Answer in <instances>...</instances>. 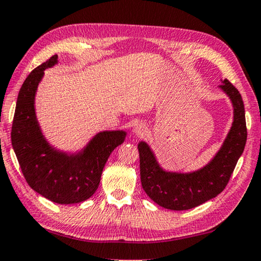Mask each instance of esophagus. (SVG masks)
Returning <instances> with one entry per match:
<instances>
[{"label": "esophagus", "instance_id": "esophagus-1", "mask_svg": "<svg viewBox=\"0 0 261 261\" xmlns=\"http://www.w3.org/2000/svg\"><path fill=\"white\" fill-rule=\"evenodd\" d=\"M134 132H135L136 136L143 137V136L146 135L147 127H146L144 124H138V125H136V127L134 129Z\"/></svg>", "mask_w": 261, "mask_h": 261}]
</instances>
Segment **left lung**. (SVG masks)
Wrapping results in <instances>:
<instances>
[{
    "label": "left lung",
    "instance_id": "1",
    "mask_svg": "<svg viewBox=\"0 0 261 261\" xmlns=\"http://www.w3.org/2000/svg\"><path fill=\"white\" fill-rule=\"evenodd\" d=\"M220 88L233 102L234 122L221 149L206 167L188 174L165 172L160 168L147 144L141 141L138 145L140 179L144 191L165 209H193L216 197L227 186L243 153L248 131L242 97L228 80H225Z\"/></svg>",
    "mask_w": 261,
    "mask_h": 261
}]
</instances>
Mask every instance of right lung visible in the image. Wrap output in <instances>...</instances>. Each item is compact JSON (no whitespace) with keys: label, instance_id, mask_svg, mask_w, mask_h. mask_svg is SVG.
I'll return each instance as SVG.
<instances>
[{"label":"right lung","instance_id":"obj_1","mask_svg":"<svg viewBox=\"0 0 261 261\" xmlns=\"http://www.w3.org/2000/svg\"><path fill=\"white\" fill-rule=\"evenodd\" d=\"M57 63V55L37 66L26 77L18 94L11 127V143L27 184L59 204L80 203L91 197L100 182L108 158L125 138L123 131H105L90 141L80 155L54 150L36 122L34 96L44 69Z\"/></svg>","mask_w":261,"mask_h":261}]
</instances>
